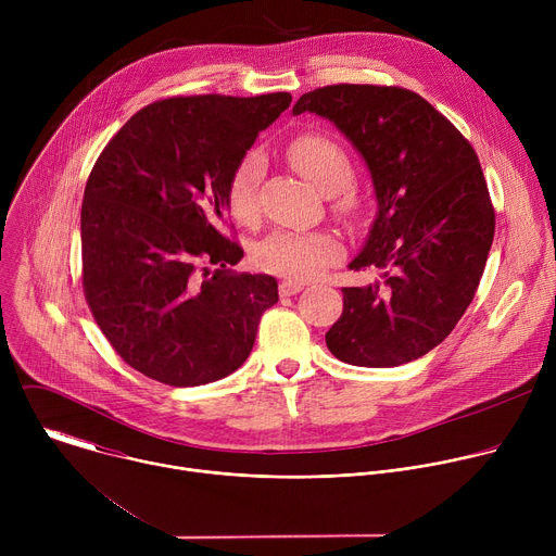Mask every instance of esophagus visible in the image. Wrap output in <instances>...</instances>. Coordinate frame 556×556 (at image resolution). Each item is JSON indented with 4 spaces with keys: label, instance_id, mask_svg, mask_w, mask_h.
I'll use <instances>...</instances> for the list:
<instances>
[{
    "label": "esophagus",
    "instance_id": "1",
    "mask_svg": "<svg viewBox=\"0 0 556 556\" xmlns=\"http://www.w3.org/2000/svg\"><path fill=\"white\" fill-rule=\"evenodd\" d=\"M303 286H305V283H301V281L286 279V281H281V283H279V294H281V296H292V294L301 292V290H303Z\"/></svg>",
    "mask_w": 556,
    "mask_h": 556
}]
</instances>
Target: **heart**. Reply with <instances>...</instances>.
<instances>
[{
  "label": "heart",
  "mask_w": 556,
  "mask_h": 556,
  "mask_svg": "<svg viewBox=\"0 0 556 556\" xmlns=\"http://www.w3.org/2000/svg\"><path fill=\"white\" fill-rule=\"evenodd\" d=\"M286 155L290 165L326 195L339 194V208L350 211L352 198L343 191L354 178V165L341 144L324 134L296 136ZM266 172V161L260 151H249L235 167L228 187L230 213L253 224L260 217V185ZM343 253L337 235L328 230H275L257 244L255 264L262 270L288 279H314L332 266Z\"/></svg>",
  "instance_id": "heart-1"
}]
</instances>
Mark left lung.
Segmentation results:
<instances>
[{"mask_svg":"<svg viewBox=\"0 0 556 556\" xmlns=\"http://www.w3.org/2000/svg\"><path fill=\"white\" fill-rule=\"evenodd\" d=\"M303 112L330 121L361 153L376 217L350 270L378 281L343 288L328 350L356 367H399L440 345L480 286L495 235L489 187L468 140L403 88L328 86Z\"/></svg>","mask_w":556,"mask_h":556,"instance_id":"8db88e82","label":"left lung"}]
</instances>
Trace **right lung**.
<instances>
[{"label":"right lung","mask_w":556,"mask_h":556,"mask_svg":"<svg viewBox=\"0 0 556 556\" xmlns=\"http://www.w3.org/2000/svg\"><path fill=\"white\" fill-rule=\"evenodd\" d=\"M290 101H157L99 155L81 206L84 290L105 339L147 378L195 387L240 369L279 301L275 277L230 270L244 251L219 226L235 167ZM200 258L218 266L213 278L199 279Z\"/></svg>","instance_id":"right-lung-1"}]
</instances>
